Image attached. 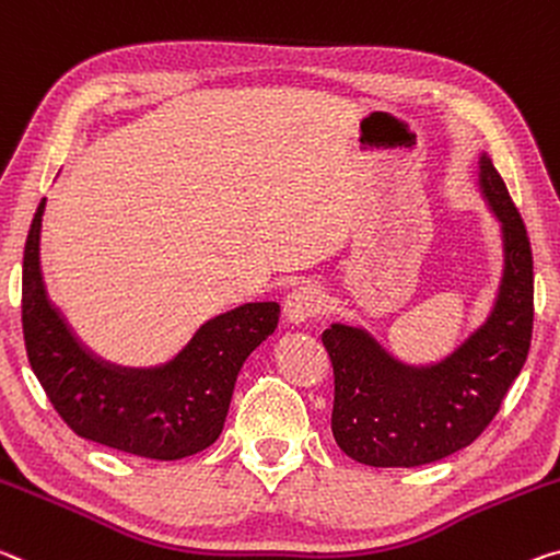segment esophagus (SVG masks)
Masks as SVG:
<instances>
[{
    "label": "esophagus",
    "mask_w": 560,
    "mask_h": 560,
    "mask_svg": "<svg viewBox=\"0 0 560 560\" xmlns=\"http://www.w3.org/2000/svg\"><path fill=\"white\" fill-rule=\"evenodd\" d=\"M322 306H324L322 287H318V283H314V281H306L287 296V304H283V314H287L289 324L299 326V324L312 322L316 314H322Z\"/></svg>",
    "instance_id": "obj_1"
}]
</instances>
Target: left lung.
<instances>
[{
  "label": "left lung",
  "mask_w": 560,
  "mask_h": 560,
  "mask_svg": "<svg viewBox=\"0 0 560 560\" xmlns=\"http://www.w3.org/2000/svg\"><path fill=\"white\" fill-rule=\"evenodd\" d=\"M476 186L501 226L503 269L493 306L454 351L406 363L363 326L334 322L322 334L334 363L331 431L359 464L413 468L474 443L521 374L534 331V256L516 203L486 152Z\"/></svg>",
  "instance_id": "left-lung-1"
}]
</instances>
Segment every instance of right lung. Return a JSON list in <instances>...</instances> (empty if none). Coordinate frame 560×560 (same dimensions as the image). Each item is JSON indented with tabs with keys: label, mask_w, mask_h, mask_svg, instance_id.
<instances>
[{
	"label": "right lung",
	"mask_w": 560,
	"mask_h": 560,
	"mask_svg": "<svg viewBox=\"0 0 560 560\" xmlns=\"http://www.w3.org/2000/svg\"><path fill=\"white\" fill-rule=\"evenodd\" d=\"M32 219L22 264L26 357L51 406L77 436L156 460L194 456L224 429L244 361L279 324L277 301L242 304L209 318L174 359L117 366L77 339L47 296L39 261L42 217Z\"/></svg>",
	"instance_id": "add662e5"
}]
</instances>
